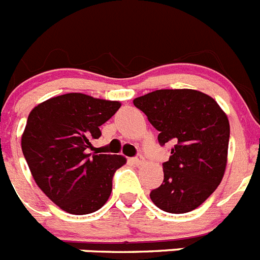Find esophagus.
<instances>
[{
    "instance_id": "34e87169",
    "label": "esophagus",
    "mask_w": 260,
    "mask_h": 260,
    "mask_svg": "<svg viewBox=\"0 0 260 260\" xmlns=\"http://www.w3.org/2000/svg\"><path fill=\"white\" fill-rule=\"evenodd\" d=\"M143 161H144V158H143V156H137V157H133L132 158V162L133 164H135V165H141V164H143Z\"/></svg>"
}]
</instances>
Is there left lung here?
I'll list each match as a JSON object with an SVG mask.
<instances>
[{
    "label": "left lung",
    "mask_w": 260,
    "mask_h": 260,
    "mask_svg": "<svg viewBox=\"0 0 260 260\" xmlns=\"http://www.w3.org/2000/svg\"><path fill=\"white\" fill-rule=\"evenodd\" d=\"M133 103L160 132L158 143H176L151 201L169 213L198 208L217 189L228 162L231 127L225 112L215 99L189 88L156 89Z\"/></svg>",
    "instance_id": "obj_1"
}]
</instances>
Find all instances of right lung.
<instances>
[{
	"label": "right lung",
	"mask_w": 260,
	"mask_h": 260,
	"mask_svg": "<svg viewBox=\"0 0 260 260\" xmlns=\"http://www.w3.org/2000/svg\"><path fill=\"white\" fill-rule=\"evenodd\" d=\"M119 102L71 92L54 96L31 110L22 134V151L41 191L73 215L92 213L107 203L121 155L88 153Z\"/></svg>",
	"instance_id": "right-lung-1"
}]
</instances>
